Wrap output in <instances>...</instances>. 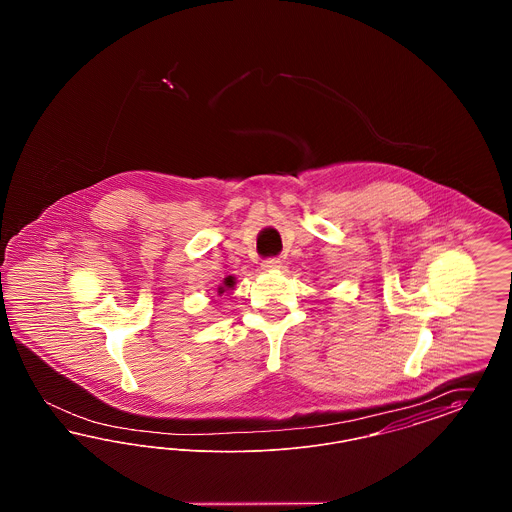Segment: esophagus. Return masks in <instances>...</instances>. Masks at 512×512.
Segmentation results:
<instances>
[{
	"label": "esophagus",
	"instance_id": "esophagus-1",
	"mask_svg": "<svg viewBox=\"0 0 512 512\" xmlns=\"http://www.w3.org/2000/svg\"><path fill=\"white\" fill-rule=\"evenodd\" d=\"M261 267L263 270H278V268L282 267V261L280 259H265L263 263H261Z\"/></svg>",
	"mask_w": 512,
	"mask_h": 512
}]
</instances>
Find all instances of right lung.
<instances>
[{
    "label": "right lung",
    "instance_id": "obj_1",
    "mask_svg": "<svg viewBox=\"0 0 512 512\" xmlns=\"http://www.w3.org/2000/svg\"><path fill=\"white\" fill-rule=\"evenodd\" d=\"M236 282H234V276H228V278H224V286H220L219 288V295L220 293H224V290L226 288H232Z\"/></svg>",
    "mask_w": 512,
    "mask_h": 512
}]
</instances>
